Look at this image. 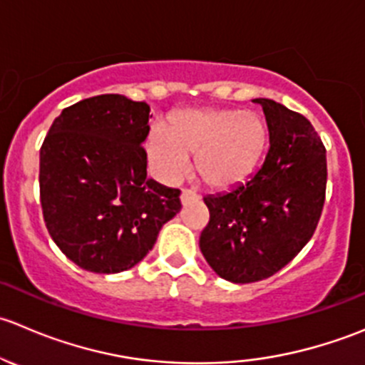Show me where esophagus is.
<instances>
[{
  "label": "esophagus",
  "mask_w": 365,
  "mask_h": 365,
  "mask_svg": "<svg viewBox=\"0 0 365 365\" xmlns=\"http://www.w3.org/2000/svg\"><path fill=\"white\" fill-rule=\"evenodd\" d=\"M198 200V193L195 190H182L181 193V202L182 204H187V202Z\"/></svg>",
  "instance_id": "1"
}]
</instances>
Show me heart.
<instances>
[{"label": "heart", "instance_id": "1", "mask_svg": "<svg viewBox=\"0 0 365 365\" xmlns=\"http://www.w3.org/2000/svg\"><path fill=\"white\" fill-rule=\"evenodd\" d=\"M261 115L240 110H187L174 117L170 128L154 125L147 154L163 181H179L195 155L198 178L211 187H230L245 181L266 145Z\"/></svg>", "mask_w": 365, "mask_h": 365}]
</instances>
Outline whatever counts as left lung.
Masks as SVG:
<instances>
[{
	"label": "left lung",
	"instance_id": "left-lung-1",
	"mask_svg": "<svg viewBox=\"0 0 365 365\" xmlns=\"http://www.w3.org/2000/svg\"><path fill=\"white\" fill-rule=\"evenodd\" d=\"M268 122L262 167L227 193L204 197L209 223L200 234L205 261L222 279H268L309 243L327 191V149L304 115L255 99Z\"/></svg>",
	"mask_w": 365,
	"mask_h": 365
}]
</instances>
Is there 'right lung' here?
<instances>
[{
  "label": "right lung",
  "instance_id": "add662e5",
  "mask_svg": "<svg viewBox=\"0 0 365 365\" xmlns=\"http://www.w3.org/2000/svg\"><path fill=\"white\" fill-rule=\"evenodd\" d=\"M149 111L118 93L88 97L63 108L41 147L46 227L86 272L138 264L181 211V191L147 179Z\"/></svg>",
  "mask_w": 365,
  "mask_h": 365
}]
</instances>
